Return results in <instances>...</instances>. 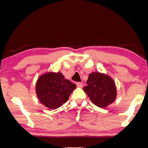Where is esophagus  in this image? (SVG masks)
<instances>
[{
	"mask_svg": "<svg viewBox=\"0 0 148 148\" xmlns=\"http://www.w3.org/2000/svg\"><path fill=\"white\" fill-rule=\"evenodd\" d=\"M76 86L79 87H83V84H82V82H77Z\"/></svg>",
	"mask_w": 148,
	"mask_h": 148,
	"instance_id": "1",
	"label": "esophagus"
}]
</instances>
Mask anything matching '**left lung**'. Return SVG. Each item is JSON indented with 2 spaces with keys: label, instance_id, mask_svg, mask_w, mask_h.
I'll use <instances>...</instances> for the list:
<instances>
[{
  "label": "left lung",
  "instance_id": "left-lung-1",
  "mask_svg": "<svg viewBox=\"0 0 148 148\" xmlns=\"http://www.w3.org/2000/svg\"><path fill=\"white\" fill-rule=\"evenodd\" d=\"M87 86L84 91L96 106L105 108L113 102L116 97V88L111 77L99 72L90 74Z\"/></svg>",
  "mask_w": 148,
  "mask_h": 148
}]
</instances>
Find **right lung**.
<instances>
[{"mask_svg":"<svg viewBox=\"0 0 148 148\" xmlns=\"http://www.w3.org/2000/svg\"><path fill=\"white\" fill-rule=\"evenodd\" d=\"M76 85L64 79L61 73L49 72L38 79L36 91L40 102L51 110L61 106L69 99Z\"/></svg>","mask_w":148,"mask_h":148,"instance_id":"obj_1","label":"right lung"}]
</instances>
